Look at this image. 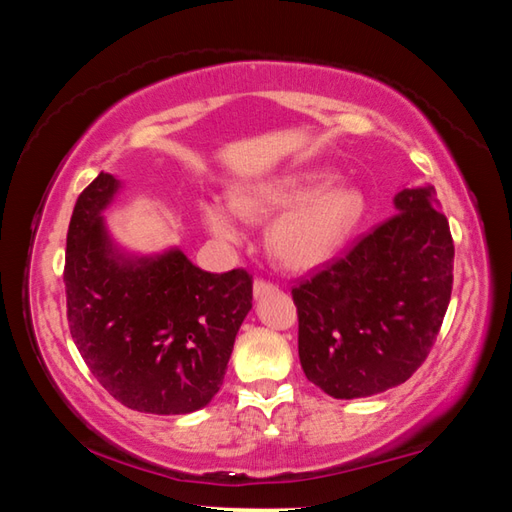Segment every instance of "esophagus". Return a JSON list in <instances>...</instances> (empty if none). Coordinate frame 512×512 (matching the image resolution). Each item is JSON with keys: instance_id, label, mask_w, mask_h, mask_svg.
Instances as JSON below:
<instances>
[{"instance_id": "34e87169", "label": "esophagus", "mask_w": 512, "mask_h": 512, "mask_svg": "<svg viewBox=\"0 0 512 512\" xmlns=\"http://www.w3.org/2000/svg\"><path fill=\"white\" fill-rule=\"evenodd\" d=\"M275 289V284L271 280H264V277H257L255 284H253V291H255V298H262L266 293H271Z\"/></svg>"}]
</instances>
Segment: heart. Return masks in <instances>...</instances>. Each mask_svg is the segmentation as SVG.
<instances>
[{
    "mask_svg": "<svg viewBox=\"0 0 512 512\" xmlns=\"http://www.w3.org/2000/svg\"><path fill=\"white\" fill-rule=\"evenodd\" d=\"M334 173L302 171L277 183L246 187L235 207L250 219L279 216L268 232V250L289 271H311L348 244L366 214V198L357 187L332 185ZM205 221L216 237L237 241L241 225L235 210L221 201L205 205Z\"/></svg>",
    "mask_w": 512,
    "mask_h": 512,
    "instance_id": "heart-1",
    "label": "heart"
}]
</instances>
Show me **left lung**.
Wrapping results in <instances>:
<instances>
[{"label":"left lung","mask_w":512,"mask_h":512,"mask_svg":"<svg viewBox=\"0 0 512 512\" xmlns=\"http://www.w3.org/2000/svg\"><path fill=\"white\" fill-rule=\"evenodd\" d=\"M395 207L291 289L302 370L336 400L404 384L436 343L452 298L454 239L436 189H402Z\"/></svg>","instance_id":"left-lung-1"}]
</instances>
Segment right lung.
I'll use <instances>...</instances> for the list:
<instances>
[{"label": "right lung", "mask_w": 512, "mask_h": 512, "mask_svg": "<svg viewBox=\"0 0 512 512\" xmlns=\"http://www.w3.org/2000/svg\"><path fill=\"white\" fill-rule=\"evenodd\" d=\"M117 187L99 173L76 198L63 271L69 332L94 379L128 409L192 413L223 384L253 275L201 271L180 250L119 255L101 221Z\"/></svg>", "instance_id": "obj_1"}]
</instances>
